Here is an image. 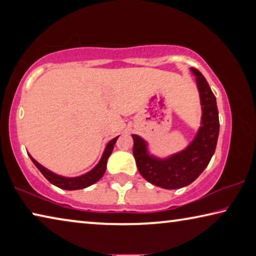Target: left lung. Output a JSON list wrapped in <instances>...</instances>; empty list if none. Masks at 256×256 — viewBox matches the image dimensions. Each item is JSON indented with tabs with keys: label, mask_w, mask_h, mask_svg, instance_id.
Masks as SVG:
<instances>
[{
	"label": "left lung",
	"mask_w": 256,
	"mask_h": 256,
	"mask_svg": "<svg viewBox=\"0 0 256 256\" xmlns=\"http://www.w3.org/2000/svg\"><path fill=\"white\" fill-rule=\"evenodd\" d=\"M196 76L202 106V120L194 140L186 149L170 157L160 159L150 154L148 144L136 134L133 138V154L141 176L149 183L167 190L180 188L196 180L209 164L219 136L218 107L206 78L196 68Z\"/></svg>",
	"instance_id": "1"
}]
</instances>
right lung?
Wrapping results in <instances>:
<instances>
[{
    "label": "right lung",
    "instance_id": "add662e5",
    "mask_svg": "<svg viewBox=\"0 0 256 256\" xmlns=\"http://www.w3.org/2000/svg\"><path fill=\"white\" fill-rule=\"evenodd\" d=\"M118 136H116L108 142L105 148V151H104V154L102 156V159L99 160V162L92 168V170L86 172V174H84L78 177H64V176L55 174V172L48 170L44 166H42L40 162H37L30 154L29 157L32 159V162L34 164V166L40 170V172L45 176V178L48 180L50 183L63 190H82L96 183V182L100 180L104 176V174H105L107 159L110 158V156L112 154V151L114 149V146L116 144V141H118Z\"/></svg>",
    "mask_w": 256,
    "mask_h": 256
}]
</instances>
